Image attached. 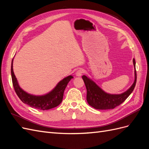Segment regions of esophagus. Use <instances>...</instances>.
<instances>
[{
    "instance_id": "obj_1",
    "label": "esophagus",
    "mask_w": 149,
    "mask_h": 149,
    "mask_svg": "<svg viewBox=\"0 0 149 149\" xmlns=\"http://www.w3.org/2000/svg\"><path fill=\"white\" fill-rule=\"evenodd\" d=\"M83 73H84L83 70V69H79L76 72V76H78V77H80V76H82Z\"/></svg>"
}]
</instances>
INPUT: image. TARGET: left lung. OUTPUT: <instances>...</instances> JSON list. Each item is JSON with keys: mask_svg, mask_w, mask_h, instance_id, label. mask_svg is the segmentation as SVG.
Here are the masks:
<instances>
[{"mask_svg": "<svg viewBox=\"0 0 149 149\" xmlns=\"http://www.w3.org/2000/svg\"><path fill=\"white\" fill-rule=\"evenodd\" d=\"M135 79L134 83L127 91L119 94H112L106 93L104 91L94 83L92 79L83 75L82 78L84 81L87 90L86 100L88 103L91 107L96 109H111L119 106L123 103L133 91L137 81V73L136 70V61L134 58Z\"/></svg>", "mask_w": 149, "mask_h": 149, "instance_id": "1", "label": "left lung"}]
</instances>
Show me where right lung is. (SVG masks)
Listing matches in <instances>:
<instances>
[{"instance_id":"obj_1","label":"right lung","mask_w":149,"mask_h":149,"mask_svg":"<svg viewBox=\"0 0 149 149\" xmlns=\"http://www.w3.org/2000/svg\"><path fill=\"white\" fill-rule=\"evenodd\" d=\"M11 75L13 88L20 100L31 107L43 111L52 109L60 104L63 97V94L66 86L70 81L73 78L71 75L67 76L60 81L50 92L44 95L36 96L25 92L20 87L13 73V60L11 64Z\"/></svg>"}]
</instances>
